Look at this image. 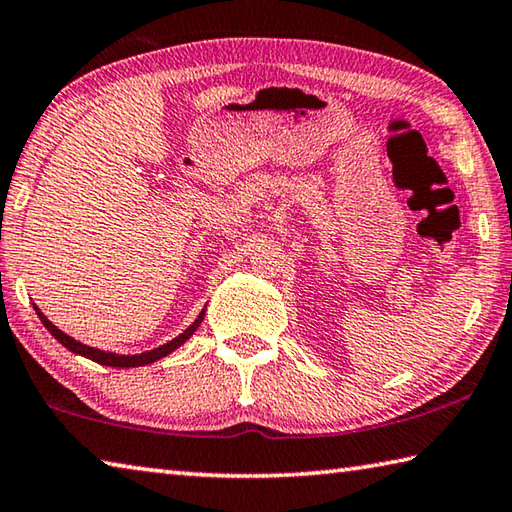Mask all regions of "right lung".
<instances>
[{
  "label": "right lung",
  "mask_w": 512,
  "mask_h": 512,
  "mask_svg": "<svg viewBox=\"0 0 512 512\" xmlns=\"http://www.w3.org/2000/svg\"><path fill=\"white\" fill-rule=\"evenodd\" d=\"M36 311H38V316H40V320H42V325H45L49 332H51V336H54V339H58L60 343L65 345V348L69 350V352H74V354H81V357H85V359H92V361H97V363H101V366H110V368H137V366H146V363H153V361H158V359H162V357H167V354H171L173 350L176 348H180V345H183L189 336H192L196 329H198V325L203 323V316H205V309L201 311V314H198V318L194 320L192 325H189L183 334L180 336H176V339L173 341H169V343H164V345H160V348H155V350H151V352H142V354H115V352H103V350H97V348H90V345H83V343H79V341H74L72 336H67L65 332H60V329L51 323V320L42 314V311L36 307Z\"/></svg>",
  "instance_id": "right-lung-1"
}]
</instances>
